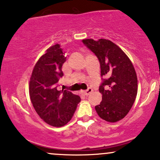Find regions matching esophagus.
<instances>
[{
    "instance_id": "34e87169",
    "label": "esophagus",
    "mask_w": 160,
    "mask_h": 160,
    "mask_svg": "<svg viewBox=\"0 0 160 160\" xmlns=\"http://www.w3.org/2000/svg\"><path fill=\"white\" fill-rule=\"evenodd\" d=\"M93 92V89L92 88H88L87 89V90H84V91H83L82 93H83V94H84L85 96H88L89 94H90Z\"/></svg>"
}]
</instances>
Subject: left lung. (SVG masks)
Masks as SVG:
<instances>
[{
    "instance_id": "obj_1",
    "label": "left lung",
    "mask_w": 160,
    "mask_h": 160,
    "mask_svg": "<svg viewBox=\"0 0 160 160\" xmlns=\"http://www.w3.org/2000/svg\"><path fill=\"white\" fill-rule=\"evenodd\" d=\"M83 43L97 57L102 79L99 91L102 101L95 110L102 120L115 122L132 108L137 94V76L132 62L122 50L106 39H84Z\"/></svg>"
}]
</instances>
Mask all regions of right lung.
Returning a JSON list of instances; mask_svg holds the SVG:
<instances>
[{
    "instance_id": "1",
    "label": "right lung",
    "mask_w": 160,
    "mask_h": 160,
    "mask_svg": "<svg viewBox=\"0 0 160 160\" xmlns=\"http://www.w3.org/2000/svg\"><path fill=\"white\" fill-rule=\"evenodd\" d=\"M63 49L57 43L46 50L33 67L30 79V98L37 113L45 122L55 127L67 124L80 102L79 96L57 89L63 76L62 66L66 61Z\"/></svg>"
}]
</instances>
